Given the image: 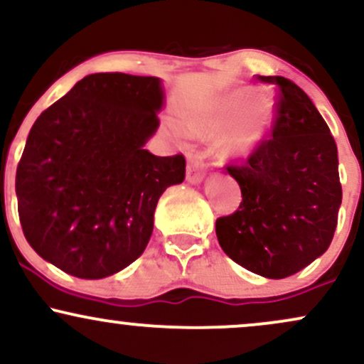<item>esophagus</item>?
Instances as JSON below:
<instances>
[{"instance_id":"esophagus-1","label":"esophagus","mask_w":364,"mask_h":364,"mask_svg":"<svg viewBox=\"0 0 364 364\" xmlns=\"http://www.w3.org/2000/svg\"><path fill=\"white\" fill-rule=\"evenodd\" d=\"M205 178V168H203V159L200 154H190L186 168V179L190 183H200Z\"/></svg>"}]
</instances>
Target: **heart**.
I'll return each mask as SVG.
<instances>
[{"label": "heart", "mask_w": 364, "mask_h": 364, "mask_svg": "<svg viewBox=\"0 0 364 364\" xmlns=\"http://www.w3.org/2000/svg\"><path fill=\"white\" fill-rule=\"evenodd\" d=\"M272 124V104L263 94L229 92L210 109L188 118V132L202 139H220L224 157H246L260 147Z\"/></svg>", "instance_id": "obj_1"}]
</instances>
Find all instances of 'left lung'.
I'll use <instances>...</instances> for the list:
<instances>
[{
    "mask_svg": "<svg viewBox=\"0 0 364 364\" xmlns=\"http://www.w3.org/2000/svg\"><path fill=\"white\" fill-rule=\"evenodd\" d=\"M257 78L277 85L272 135L240 164L225 166L243 200L215 220V235L237 265L284 279L332 243L342 202L339 159L327 123L294 82Z\"/></svg>",
    "mask_w": 364,
    "mask_h": 364,
    "instance_id": "left-lung-1",
    "label": "left lung"
}]
</instances>
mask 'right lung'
I'll list each match as a JSON object with an SVG mask.
<instances>
[{
  "mask_svg": "<svg viewBox=\"0 0 364 364\" xmlns=\"http://www.w3.org/2000/svg\"><path fill=\"white\" fill-rule=\"evenodd\" d=\"M162 104L157 77L94 73L36 119L15 190L25 240L46 262L102 279L144 253L159 198L186 168L183 154L144 149Z\"/></svg>",
  "mask_w": 364,
  "mask_h": 364,
  "instance_id": "add662e5",
  "label": "right lung"
}]
</instances>
